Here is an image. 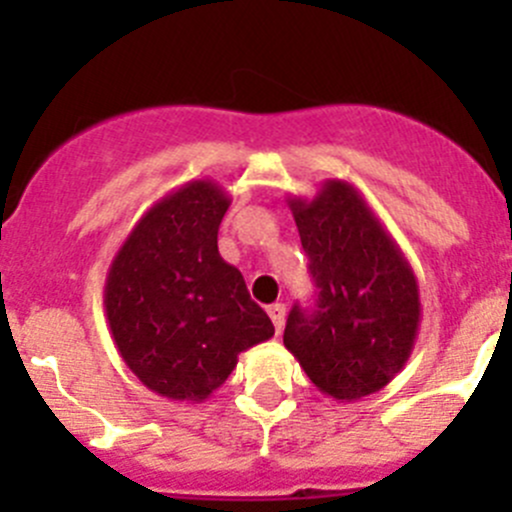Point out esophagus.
I'll use <instances>...</instances> for the list:
<instances>
[{
    "mask_svg": "<svg viewBox=\"0 0 512 512\" xmlns=\"http://www.w3.org/2000/svg\"><path fill=\"white\" fill-rule=\"evenodd\" d=\"M267 314H270V319H272V324H275L277 332H282V327H285V314H287L285 304L282 302L270 304V307H267Z\"/></svg>",
    "mask_w": 512,
    "mask_h": 512,
    "instance_id": "34e87169",
    "label": "esophagus"
}]
</instances>
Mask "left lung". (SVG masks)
I'll list each match as a JSON object with an SVG mask.
<instances>
[{"instance_id": "1", "label": "left lung", "mask_w": 512, "mask_h": 512, "mask_svg": "<svg viewBox=\"0 0 512 512\" xmlns=\"http://www.w3.org/2000/svg\"><path fill=\"white\" fill-rule=\"evenodd\" d=\"M317 287L294 304L285 347L322 394L356 401L406 366L421 324L418 282L401 247L347 180H324L312 200L289 198Z\"/></svg>"}]
</instances>
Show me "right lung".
<instances>
[{
  "label": "right lung",
  "mask_w": 512,
  "mask_h": 512,
  "mask_svg": "<svg viewBox=\"0 0 512 512\" xmlns=\"http://www.w3.org/2000/svg\"><path fill=\"white\" fill-rule=\"evenodd\" d=\"M230 203L208 178L180 185L143 213L108 267L103 307L118 354L170 401H205L237 356L275 334L218 252Z\"/></svg>",
  "instance_id": "add662e5"
}]
</instances>
